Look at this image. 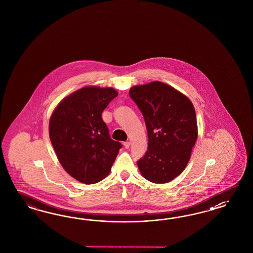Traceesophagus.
Here are the masks:
<instances>
[{
  "label": "esophagus",
  "mask_w": 253,
  "mask_h": 253,
  "mask_svg": "<svg viewBox=\"0 0 253 253\" xmlns=\"http://www.w3.org/2000/svg\"><path fill=\"white\" fill-rule=\"evenodd\" d=\"M123 146L124 147L126 148V149H128V148H130V142H124V144H123Z\"/></svg>",
  "instance_id": "34e87169"
}]
</instances>
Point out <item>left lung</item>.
<instances>
[{"instance_id":"left-lung-1","label":"left lung","mask_w":253,"mask_h":253,"mask_svg":"<svg viewBox=\"0 0 253 253\" xmlns=\"http://www.w3.org/2000/svg\"><path fill=\"white\" fill-rule=\"evenodd\" d=\"M146 123L148 147L137 161L144 178L165 184L180 175L198 138V124L191 101L161 82L137 85L129 91Z\"/></svg>"}]
</instances>
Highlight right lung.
Wrapping results in <instances>:
<instances>
[{
	"label": "right lung",
	"instance_id": "add662e5",
	"mask_svg": "<svg viewBox=\"0 0 253 253\" xmlns=\"http://www.w3.org/2000/svg\"><path fill=\"white\" fill-rule=\"evenodd\" d=\"M118 95L113 88L84 87L62 100L49 123L57 159L70 176L95 184L109 173L123 145L109 136L102 112Z\"/></svg>",
	"mask_w": 253,
	"mask_h": 253
}]
</instances>
